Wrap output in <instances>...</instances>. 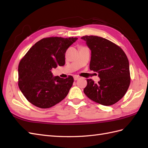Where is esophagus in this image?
<instances>
[{"label":"esophagus","mask_w":148,"mask_h":148,"mask_svg":"<svg viewBox=\"0 0 148 148\" xmlns=\"http://www.w3.org/2000/svg\"><path fill=\"white\" fill-rule=\"evenodd\" d=\"M73 78H74V80H75L76 81V80H78L79 78V77H78V76H77V75H75Z\"/></svg>","instance_id":"1"}]
</instances>
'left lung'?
I'll use <instances>...</instances> for the list:
<instances>
[{"mask_svg": "<svg viewBox=\"0 0 148 148\" xmlns=\"http://www.w3.org/2000/svg\"><path fill=\"white\" fill-rule=\"evenodd\" d=\"M91 51L89 69L98 73L97 83L87 79L84 92L104 106L115 104L124 96L130 83L129 62L123 51L109 40L96 36L81 38Z\"/></svg>", "mask_w": 148, "mask_h": 148, "instance_id": "obj_1", "label": "left lung"}]
</instances>
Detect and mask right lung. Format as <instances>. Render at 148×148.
I'll use <instances>...</instances> for the list:
<instances>
[{"label": "right lung", "mask_w": 148, "mask_h": 148, "mask_svg": "<svg viewBox=\"0 0 148 148\" xmlns=\"http://www.w3.org/2000/svg\"><path fill=\"white\" fill-rule=\"evenodd\" d=\"M77 38H43L31 47L18 65V86L29 102L41 109L57 104L67 96L73 78L53 77L51 70L65 65L66 49Z\"/></svg>", "instance_id": "add662e5"}]
</instances>
